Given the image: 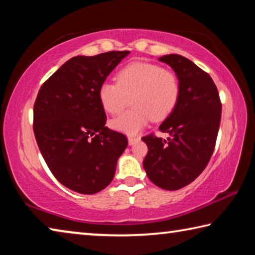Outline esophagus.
I'll use <instances>...</instances> for the list:
<instances>
[{
	"label": "esophagus",
	"instance_id": "1",
	"mask_svg": "<svg viewBox=\"0 0 255 255\" xmlns=\"http://www.w3.org/2000/svg\"><path fill=\"white\" fill-rule=\"evenodd\" d=\"M139 139H140L139 136H128V143H129V145H132V144L137 143V141L139 140Z\"/></svg>",
	"mask_w": 255,
	"mask_h": 255
}]
</instances>
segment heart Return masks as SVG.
I'll use <instances>...</instances> for the list:
<instances>
[{
	"label": "heart",
	"instance_id": "heart-1",
	"mask_svg": "<svg viewBox=\"0 0 255 255\" xmlns=\"http://www.w3.org/2000/svg\"><path fill=\"white\" fill-rule=\"evenodd\" d=\"M99 100L107 114L117 116L112 128L133 135L150 120L161 122L172 114L180 97V82L173 71L148 62H132L119 70L116 83L105 82L99 88Z\"/></svg>",
	"mask_w": 255,
	"mask_h": 255
}]
</instances>
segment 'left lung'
Returning <instances> with one entry per match:
<instances>
[{
  "instance_id": "obj_1",
  "label": "left lung",
  "mask_w": 255,
  "mask_h": 255,
  "mask_svg": "<svg viewBox=\"0 0 255 255\" xmlns=\"http://www.w3.org/2000/svg\"><path fill=\"white\" fill-rule=\"evenodd\" d=\"M173 68L180 97L172 114L159 126L167 139L154 132L141 137L148 147L144 169L149 180L165 190H179L193 182L214 153L222 117L217 86L208 73L181 55L158 58Z\"/></svg>"
}]
</instances>
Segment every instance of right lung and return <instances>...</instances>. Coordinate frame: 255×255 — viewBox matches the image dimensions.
Listing matches in <instances>:
<instances>
[{"label": "right lung", "mask_w": 255, "mask_h": 255, "mask_svg": "<svg viewBox=\"0 0 255 255\" xmlns=\"http://www.w3.org/2000/svg\"><path fill=\"white\" fill-rule=\"evenodd\" d=\"M129 54L75 56L44 82L33 105V132L47 166L73 191L93 195L110 184L128 145L106 127L99 88Z\"/></svg>", "instance_id": "right-lung-1"}]
</instances>
